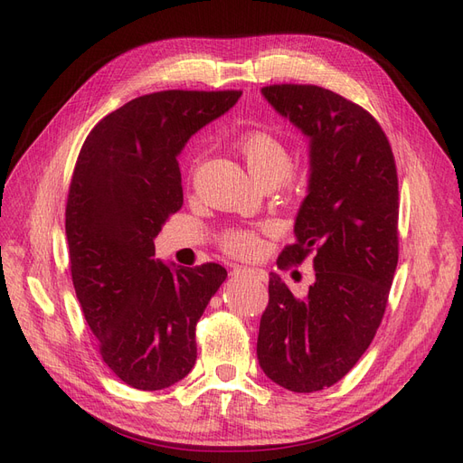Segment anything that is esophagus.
Returning <instances> with one entry per match:
<instances>
[{"mask_svg": "<svg viewBox=\"0 0 463 463\" xmlns=\"http://www.w3.org/2000/svg\"><path fill=\"white\" fill-rule=\"evenodd\" d=\"M232 275L238 279H253V280H260L265 282L267 280V273L263 269H251V267H234Z\"/></svg>", "mask_w": 463, "mask_h": 463, "instance_id": "1", "label": "esophagus"}]
</instances>
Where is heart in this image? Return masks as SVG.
Returning <instances> with one entry per match:
<instances>
[{
    "mask_svg": "<svg viewBox=\"0 0 463 463\" xmlns=\"http://www.w3.org/2000/svg\"><path fill=\"white\" fill-rule=\"evenodd\" d=\"M238 152L258 184H279L280 181H296L290 167V150L275 134L267 130H251L238 140ZM221 246L232 256H253L260 250V234L250 229H231L221 236Z\"/></svg>",
    "mask_w": 463,
    "mask_h": 463,
    "instance_id": "obj_1",
    "label": "heart"
}]
</instances>
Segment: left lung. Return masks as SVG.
<instances>
[{"label":"left lung","instance_id":"obj_1","mask_svg":"<svg viewBox=\"0 0 463 463\" xmlns=\"http://www.w3.org/2000/svg\"><path fill=\"white\" fill-rule=\"evenodd\" d=\"M261 94L309 138L307 196L279 265L313 253L316 282L296 298L269 273L258 360L273 383L316 392L357 364L384 316L398 263L396 163L381 125L350 99L311 84Z\"/></svg>","mask_w":463,"mask_h":463}]
</instances>
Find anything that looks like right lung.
<instances>
[{
    "label": "right lung",
    "instance_id": "right-lung-1",
    "mask_svg": "<svg viewBox=\"0 0 463 463\" xmlns=\"http://www.w3.org/2000/svg\"><path fill=\"white\" fill-rule=\"evenodd\" d=\"M241 96H140L101 118L74 165L65 210L74 292L103 362L132 389H167L196 364V323L227 269L154 260V238L183 207L178 154Z\"/></svg>",
    "mask_w": 463,
    "mask_h": 463
}]
</instances>
